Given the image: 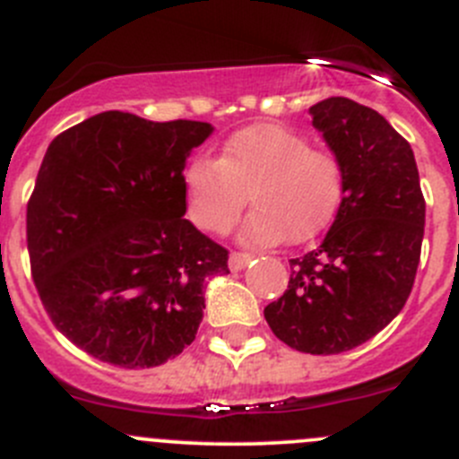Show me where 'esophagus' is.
Returning <instances> with one entry per match:
<instances>
[{"mask_svg": "<svg viewBox=\"0 0 459 459\" xmlns=\"http://www.w3.org/2000/svg\"><path fill=\"white\" fill-rule=\"evenodd\" d=\"M252 255H247V252H232L230 255V268L232 270H243L247 264H250Z\"/></svg>", "mask_w": 459, "mask_h": 459, "instance_id": "34e87169", "label": "esophagus"}]
</instances>
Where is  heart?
Segmentation results:
<instances>
[{
	"label": "heart",
	"mask_w": 459,
	"mask_h": 459,
	"mask_svg": "<svg viewBox=\"0 0 459 459\" xmlns=\"http://www.w3.org/2000/svg\"><path fill=\"white\" fill-rule=\"evenodd\" d=\"M182 185L186 213L203 232H230L250 198L255 212L241 230L243 243H307L338 213L344 169L333 151L311 146L307 134L256 124L227 139L218 160L191 161Z\"/></svg>",
	"instance_id": "1"
}]
</instances>
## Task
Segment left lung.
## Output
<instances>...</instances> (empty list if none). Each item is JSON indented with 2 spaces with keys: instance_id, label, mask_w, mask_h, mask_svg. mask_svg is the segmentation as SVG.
Returning <instances> with one entry per match:
<instances>
[{
  "instance_id": "1",
  "label": "left lung",
  "mask_w": 459,
  "mask_h": 459,
  "mask_svg": "<svg viewBox=\"0 0 459 459\" xmlns=\"http://www.w3.org/2000/svg\"><path fill=\"white\" fill-rule=\"evenodd\" d=\"M311 115L342 161L344 195L322 246L290 259L286 292L264 316L288 347L331 356L368 342L408 302L426 200L412 148L377 110L331 96Z\"/></svg>"
}]
</instances>
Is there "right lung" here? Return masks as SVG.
Returning <instances> with one entry per match:
<instances>
[{
  "label": "right lung",
  "instance_id": "obj_1",
  "mask_svg": "<svg viewBox=\"0 0 459 459\" xmlns=\"http://www.w3.org/2000/svg\"><path fill=\"white\" fill-rule=\"evenodd\" d=\"M203 121L108 110L47 148L26 204L30 274L56 329L103 363L157 368L189 347L204 279L230 252L185 218Z\"/></svg>",
  "mask_w": 459,
  "mask_h": 459
}]
</instances>
